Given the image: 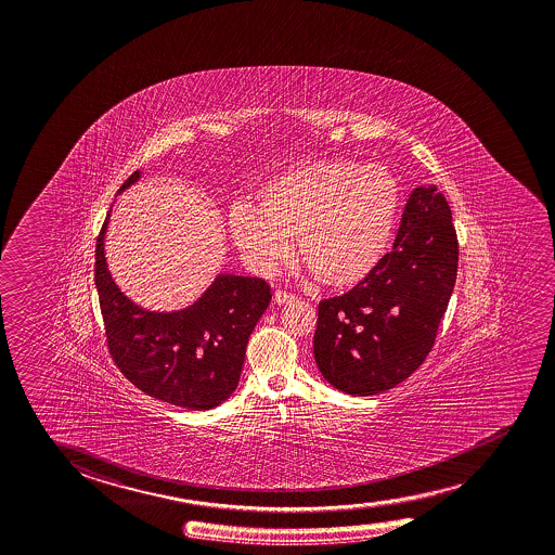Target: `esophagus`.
Here are the masks:
<instances>
[{"mask_svg": "<svg viewBox=\"0 0 555 555\" xmlns=\"http://www.w3.org/2000/svg\"><path fill=\"white\" fill-rule=\"evenodd\" d=\"M294 300V294L288 291H282V288H279V291H274V301L276 304H288V301Z\"/></svg>", "mask_w": 555, "mask_h": 555, "instance_id": "esophagus-1", "label": "esophagus"}]
</instances>
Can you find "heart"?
<instances>
[{
	"instance_id": "obj_1",
	"label": "heart",
	"mask_w": 555,
	"mask_h": 555,
	"mask_svg": "<svg viewBox=\"0 0 555 555\" xmlns=\"http://www.w3.org/2000/svg\"><path fill=\"white\" fill-rule=\"evenodd\" d=\"M399 178L385 164L319 158L274 176L257 191L259 210L236 205L230 232L247 267L271 274L298 240L318 281L348 288L375 271L399 219Z\"/></svg>"
}]
</instances>
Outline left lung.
<instances>
[{
  "label": "left lung",
  "instance_id": "1",
  "mask_svg": "<svg viewBox=\"0 0 555 555\" xmlns=\"http://www.w3.org/2000/svg\"><path fill=\"white\" fill-rule=\"evenodd\" d=\"M459 240L436 185L410 193L389 254L343 296L319 301L313 354L338 391L370 397L424 364L453 294Z\"/></svg>",
  "mask_w": 555,
  "mask_h": 555
}]
</instances>
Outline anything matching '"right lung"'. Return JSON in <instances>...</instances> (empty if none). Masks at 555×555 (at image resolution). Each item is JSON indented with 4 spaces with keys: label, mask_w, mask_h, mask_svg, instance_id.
<instances>
[{
    "label": "right lung",
    "mask_w": 555,
    "mask_h": 555,
    "mask_svg": "<svg viewBox=\"0 0 555 555\" xmlns=\"http://www.w3.org/2000/svg\"><path fill=\"white\" fill-rule=\"evenodd\" d=\"M139 180L131 173L119 191ZM102 224L94 251V284L106 343L119 372L149 397L173 406L209 410L227 400L240 382L247 340L271 301L269 282L220 274L190 308L156 313L119 292L104 259Z\"/></svg>",
    "instance_id": "obj_1"
}]
</instances>
